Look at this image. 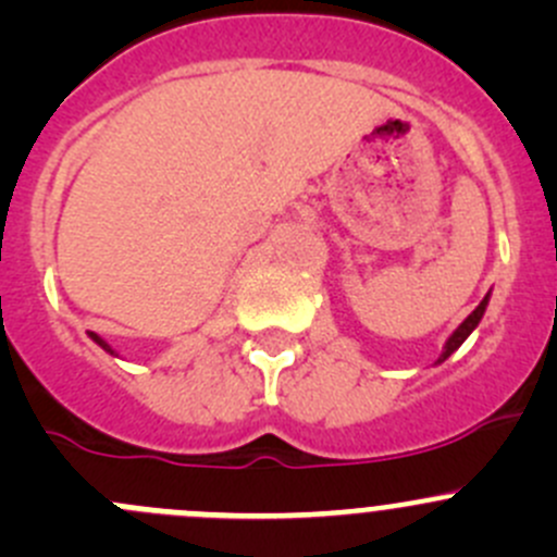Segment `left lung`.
<instances>
[{"mask_svg":"<svg viewBox=\"0 0 557 557\" xmlns=\"http://www.w3.org/2000/svg\"><path fill=\"white\" fill-rule=\"evenodd\" d=\"M487 301H491V294H485V299H482V301H480V305H476V310H474V312H471V314H469V318H466V320H463V323H460V325H458V329H455L450 336H447L445 347H442V356H440V358H436V363H445V361H447V358H450V356H453V352H455V350H458V347H460V345H463V342H466V339H469V336H471V331H474V329H476V325H480L482 314H485V310H487Z\"/></svg>","mask_w":557,"mask_h":557,"instance_id":"1","label":"left lung"}]
</instances>
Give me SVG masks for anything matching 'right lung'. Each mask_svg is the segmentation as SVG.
<instances>
[{
    "mask_svg": "<svg viewBox=\"0 0 557 557\" xmlns=\"http://www.w3.org/2000/svg\"><path fill=\"white\" fill-rule=\"evenodd\" d=\"M91 339H94V342H97V345H99V347H102V350H104V352H110V356H115V358H117V350H115V347H112V345H110V342H104V339H102V336H99V334H91Z\"/></svg>",
    "mask_w": 557,
    "mask_h": 557,
    "instance_id": "obj_1",
    "label": "right lung"
}]
</instances>
